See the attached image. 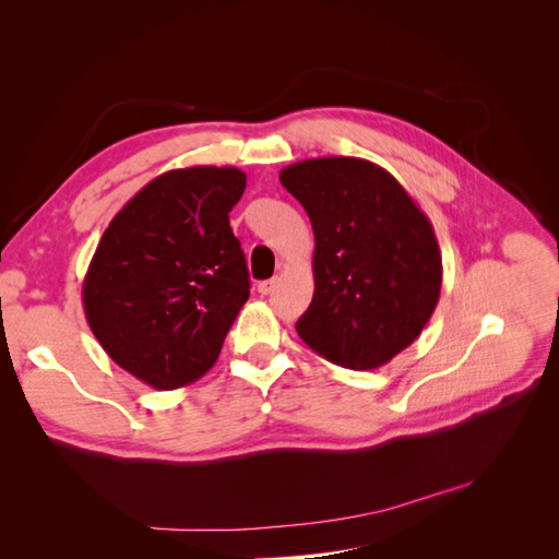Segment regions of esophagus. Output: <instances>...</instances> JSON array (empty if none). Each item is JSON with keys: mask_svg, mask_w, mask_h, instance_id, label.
Wrapping results in <instances>:
<instances>
[{"mask_svg": "<svg viewBox=\"0 0 559 559\" xmlns=\"http://www.w3.org/2000/svg\"><path fill=\"white\" fill-rule=\"evenodd\" d=\"M275 284H277V280H265V282H259V294H261V296H267L270 292L275 289Z\"/></svg>", "mask_w": 559, "mask_h": 559, "instance_id": "esophagus-1", "label": "esophagus"}]
</instances>
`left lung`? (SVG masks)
Masks as SVG:
<instances>
[{"label": "left lung", "mask_w": 559, "mask_h": 559, "mask_svg": "<svg viewBox=\"0 0 559 559\" xmlns=\"http://www.w3.org/2000/svg\"><path fill=\"white\" fill-rule=\"evenodd\" d=\"M280 181L314 230V296L296 331L319 357L370 370L417 341L443 284L433 226L384 167L347 156L300 160Z\"/></svg>", "instance_id": "8db88e82"}]
</instances>
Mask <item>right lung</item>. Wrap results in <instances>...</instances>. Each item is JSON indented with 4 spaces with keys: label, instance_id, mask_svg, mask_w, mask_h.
Instances as JSON below:
<instances>
[{
    "label": "right lung",
    "instance_id": "obj_1",
    "mask_svg": "<svg viewBox=\"0 0 559 559\" xmlns=\"http://www.w3.org/2000/svg\"><path fill=\"white\" fill-rule=\"evenodd\" d=\"M245 186L238 167L170 170L134 193L99 238L83 310L103 349L148 386L170 392L205 376L249 298L228 222Z\"/></svg>",
    "mask_w": 559,
    "mask_h": 559
}]
</instances>
